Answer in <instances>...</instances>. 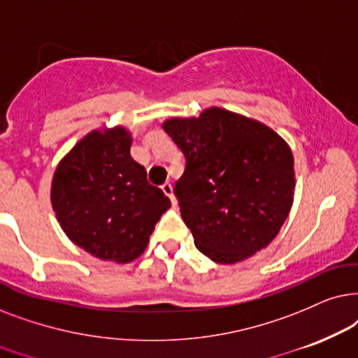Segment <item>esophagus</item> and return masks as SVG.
Returning a JSON list of instances; mask_svg holds the SVG:
<instances>
[{"mask_svg":"<svg viewBox=\"0 0 358 358\" xmlns=\"http://www.w3.org/2000/svg\"><path fill=\"white\" fill-rule=\"evenodd\" d=\"M162 189H164V193L171 199V203L176 204V199H175V194H173V187H171V183L165 182L164 185H162Z\"/></svg>","mask_w":358,"mask_h":358,"instance_id":"34e87169","label":"esophagus"}]
</instances>
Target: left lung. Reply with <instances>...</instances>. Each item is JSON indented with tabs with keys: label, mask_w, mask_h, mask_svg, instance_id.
Segmentation results:
<instances>
[{
	"label": "left lung",
	"mask_w": 358,
	"mask_h": 358,
	"mask_svg": "<svg viewBox=\"0 0 358 358\" xmlns=\"http://www.w3.org/2000/svg\"><path fill=\"white\" fill-rule=\"evenodd\" d=\"M162 127L187 157L175 194L196 249L222 265L265 249L293 206L288 142L266 124L217 106Z\"/></svg>",
	"instance_id": "1"
}]
</instances>
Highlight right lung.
<instances>
[{
    "mask_svg": "<svg viewBox=\"0 0 358 358\" xmlns=\"http://www.w3.org/2000/svg\"><path fill=\"white\" fill-rule=\"evenodd\" d=\"M126 126L98 127L66 152L52 176L50 203L66 237L99 260L144 254L170 199L131 157Z\"/></svg>",
    "mask_w": 358,
    "mask_h": 358,
    "instance_id": "obj_1",
    "label": "right lung"
}]
</instances>
